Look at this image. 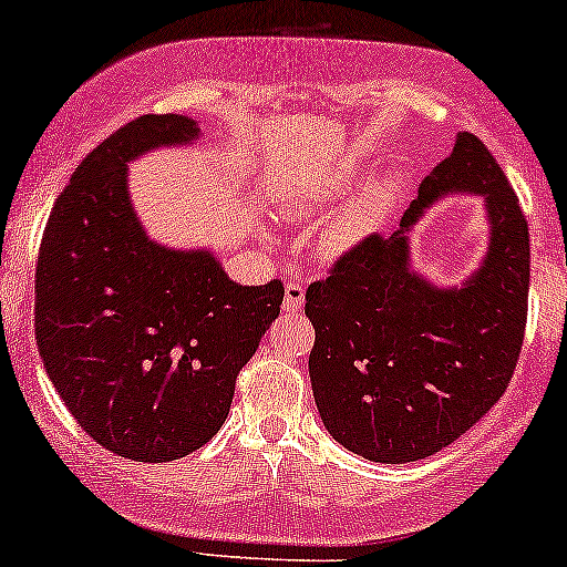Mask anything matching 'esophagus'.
<instances>
[{
    "instance_id": "esophagus-1",
    "label": "esophagus",
    "mask_w": 567,
    "mask_h": 567,
    "mask_svg": "<svg viewBox=\"0 0 567 567\" xmlns=\"http://www.w3.org/2000/svg\"><path fill=\"white\" fill-rule=\"evenodd\" d=\"M303 300H306V288L298 282V279H290V282L285 285L282 308L285 311H300V308H303Z\"/></svg>"
}]
</instances>
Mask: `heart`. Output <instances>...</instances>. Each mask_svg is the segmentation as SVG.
Returning <instances> with one entry per match:
<instances>
[{"mask_svg":"<svg viewBox=\"0 0 567 567\" xmlns=\"http://www.w3.org/2000/svg\"><path fill=\"white\" fill-rule=\"evenodd\" d=\"M353 183H355V175L350 169L329 172V175L321 177L317 185H311V188H306L303 193H298V196L292 198L288 214L296 219H308V221L319 219L329 206H334L337 200L346 196V190ZM398 188L400 183L395 177H386V181L371 185L361 198H355L353 204L340 214V219L332 221V225L321 233L319 238L321 256H327V259H337V256H342L346 250L353 248L355 243L377 225L379 217H382V212L392 204V198H395Z\"/></svg>","mask_w":567,"mask_h":567,"instance_id":"b5f03b06","label":"heart"}]
</instances>
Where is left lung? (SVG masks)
I'll return each mask as SVG.
<instances>
[{"mask_svg":"<svg viewBox=\"0 0 567 567\" xmlns=\"http://www.w3.org/2000/svg\"><path fill=\"white\" fill-rule=\"evenodd\" d=\"M476 192L491 250L461 289L410 269L406 230L436 197ZM528 221L505 172L474 133L429 172L392 238L369 235L306 290L313 400L327 432L374 463L440 453L505 395L528 313Z\"/></svg>","mask_w":567,"mask_h":567,"instance_id":"obj_1","label":"left lung"}]
</instances>
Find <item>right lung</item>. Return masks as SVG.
I'll return each instance as SVG.
<instances>
[{"instance_id":"obj_1","label":"right lung","mask_w":567,"mask_h":567,"mask_svg":"<svg viewBox=\"0 0 567 567\" xmlns=\"http://www.w3.org/2000/svg\"><path fill=\"white\" fill-rule=\"evenodd\" d=\"M198 138L183 114H143L99 143L54 200L35 264V342L91 440L138 463L190 455L225 424L235 379L285 288L233 282L209 250L148 240L127 162Z\"/></svg>"}]
</instances>
